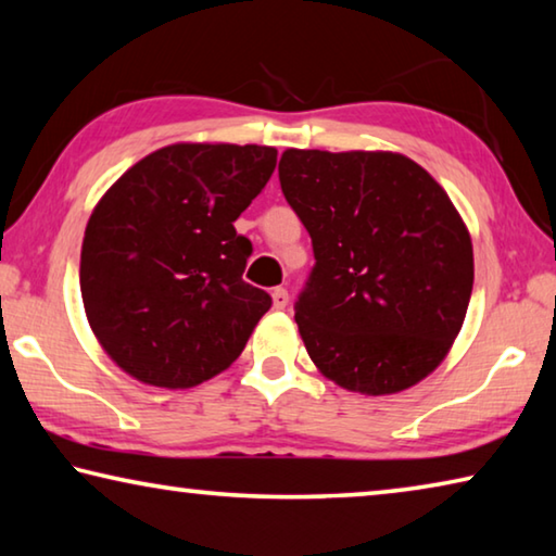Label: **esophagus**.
<instances>
[{"instance_id": "1", "label": "esophagus", "mask_w": 556, "mask_h": 556, "mask_svg": "<svg viewBox=\"0 0 556 556\" xmlns=\"http://www.w3.org/2000/svg\"><path fill=\"white\" fill-rule=\"evenodd\" d=\"M271 301H275V308H287L289 291L285 287H277L275 291H271Z\"/></svg>"}]
</instances>
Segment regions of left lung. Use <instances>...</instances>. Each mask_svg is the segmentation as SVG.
<instances>
[{"label":"left lung","instance_id":"obj_1","mask_svg":"<svg viewBox=\"0 0 556 556\" xmlns=\"http://www.w3.org/2000/svg\"><path fill=\"white\" fill-rule=\"evenodd\" d=\"M279 184L312 235L294 318L316 368L361 394L427 378L473 289L470 235L444 188L402 154L318 149H287Z\"/></svg>","mask_w":556,"mask_h":556}]
</instances>
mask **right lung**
<instances>
[{
	"mask_svg": "<svg viewBox=\"0 0 556 556\" xmlns=\"http://www.w3.org/2000/svg\"><path fill=\"white\" fill-rule=\"evenodd\" d=\"M275 166V147L172 144L102 195L80 294L92 333L131 378L193 388L242 353L271 296L242 279L252 242L232 223Z\"/></svg>",
	"mask_w": 556,
	"mask_h": 556,
	"instance_id": "right-lung-1",
	"label": "right lung"
}]
</instances>
